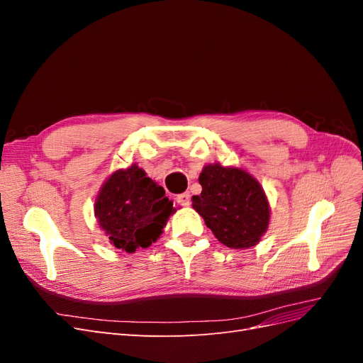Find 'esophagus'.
I'll use <instances>...</instances> for the list:
<instances>
[{"label":"esophagus","mask_w":363,"mask_h":363,"mask_svg":"<svg viewBox=\"0 0 363 363\" xmlns=\"http://www.w3.org/2000/svg\"><path fill=\"white\" fill-rule=\"evenodd\" d=\"M177 203L182 204V206H184V207H188V206L191 204V195H189V192L180 194V195L177 196Z\"/></svg>","instance_id":"34e87169"}]
</instances>
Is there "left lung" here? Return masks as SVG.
<instances>
[{
  "mask_svg": "<svg viewBox=\"0 0 363 363\" xmlns=\"http://www.w3.org/2000/svg\"><path fill=\"white\" fill-rule=\"evenodd\" d=\"M199 182L203 191L192 196V207L219 242L235 250L257 245L271 216L260 183L248 171L221 163L206 164Z\"/></svg>",
  "mask_w": 363,
  "mask_h": 363,
  "instance_id": "obj_1",
  "label": "left lung"
}]
</instances>
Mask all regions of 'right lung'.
<instances>
[{"label":"right lung","instance_id":"right-lung-1","mask_svg":"<svg viewBox=\"0 0 363 363\" xmlns=\"http://www.w3.org/2000/svg\"><path fill=\"white\" fill-rule=\"evenodd\" d=\"M174 212L162 186L136 163L108 175L94 204L95 218L108 242L125 252L156 242Z\"/></svg>","mask_w":363,"mask_h":363}]
</instances>
